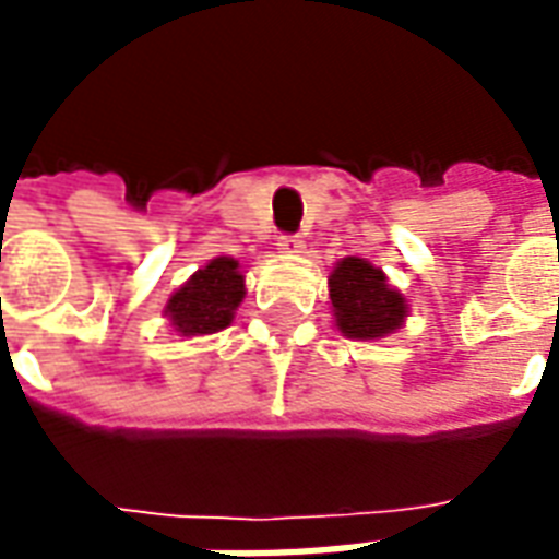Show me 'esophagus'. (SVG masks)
Here are the masks:
<instances>
[{
  "label": "esophagus",
  "instance_id": "obj_1",
  "mask_svg": "<svg viewBox=\"0 0 559 559\" xmlns=\"http://www.w3.org/2000/svg\"><path fill=\"white\" fill-rule=\"evenodd\" d=\"M275 245H278L281 254H299V251L305 248L302 236H299V233H284V236H278V242Z\"/></svg>",
  "mask_w": 559,
  "mask_h": 559
}]
</instances>
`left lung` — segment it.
<instances>
[{"label": "left lung", "instance_id": "obj_1", "mask_svg": "<svg viewBox=\"0 0 559 559\" xmlns=\"http://www.w3.org/2000/svg\"><path fill=\"white\" fill-rule=\"evenodd\" d=\"M329 299L335 308L338 329L347 338H383L404 323L407 305L386 275L362 257H344L329 275Z\"/></svg>", "mask_w": 559, "mask_h": 559}]
</instances>
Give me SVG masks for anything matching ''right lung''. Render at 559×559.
<instances>
[{
    "instance_id": "obj_1",
    "label": "right lung",
    "mask_w": 559,
    "mask_h": 559,
    "mask_svg": "<svg viewBox=\"0 0 559 559\" xmlns=\"http://www.w3.org/2000/svg\"><path fill=\"white\" fill-rule=\"evenodd\" d=\"M245 296V278L233 257H215L197 269L167 302V317L182 335H212L233 323V311Z\"/></svg>"
}]
</instances>
